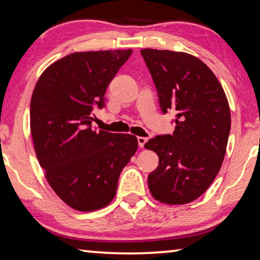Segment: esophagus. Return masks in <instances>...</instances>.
I'll return each mask as SVG.
<instances>
[{
  "mask_svg": "<svg viewBox=\"0 0 260 260\" xmlns=\"http://www.w3.org/2000/svg\"><path fill=\"white\" fill-rule=\"evenodd\" d=\"M148 141V138H145V137H139L138 138V143H139V147L140 148H143L145 147V145Z\"/></svg>",
  "mask_w": 260,
  "mask_h": 260,
  "instance_id": "1",
  "label": "esophagus"
}]
</instances>
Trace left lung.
<instances>
[{"instance_id": "8db88e82", "label": "left lung", "mask_w": 260, "mask_h": 260, "mask_svg": "<svg viewBox=\"0 0 260 260\" xmlns=\"http://www.w3.org/2000/svg\"><path fill=\"white\" fill-rule=\"evenodd\" d=\"M162 112L175 110L172 134L146 143L158 155V167L148 176L152 197L160 203L184 205L207 189L223 162L232 117L219 80L198 57L187 53L146 48Z\"/></svg>"}]
</instances>
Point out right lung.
I'll return each mask as SVG.
<instances>
[{
    "label": "right lung",
    "instance_id": "obj_1",
    "mask_svg": "<svg viewBox=\"0 0 260 260\" xmlns=\"http://www.w3.org/2000/svg\"><path fill=\"white\" fill-rule=\"evenodd\" d=\"M132 49L77 52L41 74L31 98V134L40 167L72 208L97 211L115 196L119 176L138 149L131 134L92 129V111Z\"/></svg>",
    "mask_w": 260,
    "mask_h": 260
}]
</instances>
